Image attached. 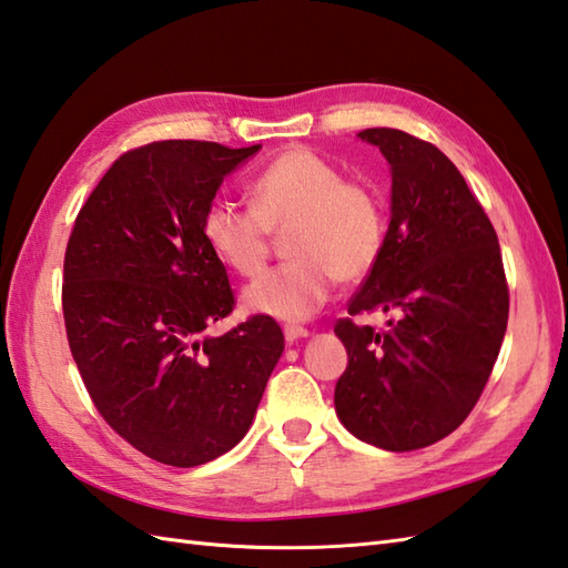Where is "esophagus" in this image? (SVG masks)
<instances>
[{
    "label": "esophagus",
    "instance_id": "34e87169",
    "mask_svg": "<svg viewBox=\"0 0 568 568\" xmlns=\"http://www.w3.org/2000/svg\"><path fill=\"white\" fill-rule=\"evenodd\" d=\"M283 334H285V339H287V344H293V342H297V339H303V336H310V329H305V327H300V324H285V329H283Z\"/></svg>",
    "mask_w": 568,
    "mask_h": 568
}]
</instances>
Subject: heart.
<instances>
[{
  "label": "heart",
  "instance_id": "b5f03b06",
  "mask_svg": "<svg viewBox=\"0 0 568 568\" xmlns=\"http://www.w3.org/2000/svg\"><path fill=\"white\" fill-rule=\"evenodd\" d=\"M251 210L214 200L202 214V239L212 256L241 277H256L273 251V234H287L293 261L263 273L244 293L256 315L297 322L327 303L334 283H361L376 268L388 210L381 192L348 180L332 161L293 146L265 163L248 185Z\"/></svg>",
  "mask_w": 568,
  "mask_h": 568
}]
</instances>
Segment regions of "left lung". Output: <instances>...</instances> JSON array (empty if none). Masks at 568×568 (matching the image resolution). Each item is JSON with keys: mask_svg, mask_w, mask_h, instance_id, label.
<instances>
[{"mask_svg": "<svg viewBox=\"0 0 568 568\" xmlns=\"http://www.w3.org/2000/svg\"><path fill=\"white\" fill-rule=\"evenodd\" d=\"M390 163V226L348 315L395 311L389 329L334 324L348 366L336 381L342 425L373 446L413 452L476 407L508 327L510 293L496 229L446 155L400 129H364Z\"/></svg>", "mask_w": 568, "mask_h": 568, "instance_id": "1", "label": "left lung"}]
</instances>
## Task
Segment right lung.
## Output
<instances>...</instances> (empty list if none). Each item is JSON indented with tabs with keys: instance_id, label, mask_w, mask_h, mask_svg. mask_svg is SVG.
<instances>
[{
	"instance_id": "add662e5",
	"label": "right lung",
	"mask_w": 568,
	"mask_h": 568,
	"mask_svg": "<svg viewBox=\"0 0 568 568\" xmlns=\"http://www.w3.org/2000/svg\"><path fill=\"white\" fill-rule=\"evenodd\" d=\"M261 146L153 141L119 155L78 212L63 263V317L94 407L155 462L192 468L248 432L283 354L273 317L204 336L236 305L202 214L224 175Z\"/></svg>"
}]
</instances>
